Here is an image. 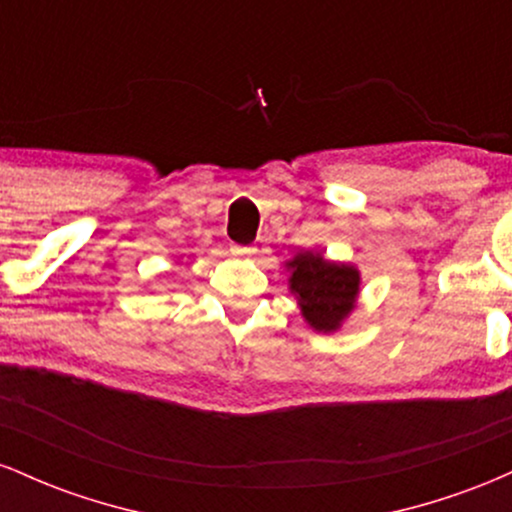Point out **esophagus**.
Masks as SVG:
<instances>
[{
    "mask_svg": "<svg viewBox=\"0 0 512 512\" xmlns=\"http://www.w3.org/2000/svg\"><path fill=\"white\" fill-rule=\"evenodd\" d=\"M231 252L236 257H252L257 252V248H252V245H238V243H233L231 245Z\"/></svg>",
    "mask_w": 512,
    "mask_h": 512,
    "instance_id": "1",
    "label": "esophagus"
}]
</instances>
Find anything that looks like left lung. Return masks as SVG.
<instances>
[{"label":"left lung","instance_id":"1","mask_svg":"<svg viewBox=\"0 0 512 512\" xmlns=\"http://www.w3.org/2000/svg\"><path fill=\"white\" fill-rule=\"evenodd\" d=\"M289 291L310 330L332 334L342 330L356 310L361 272L356 264L327 260L322 252L301 250L284 262Z\"/></svg>","mask_w":512,"mask_h":512}]
</instances>
